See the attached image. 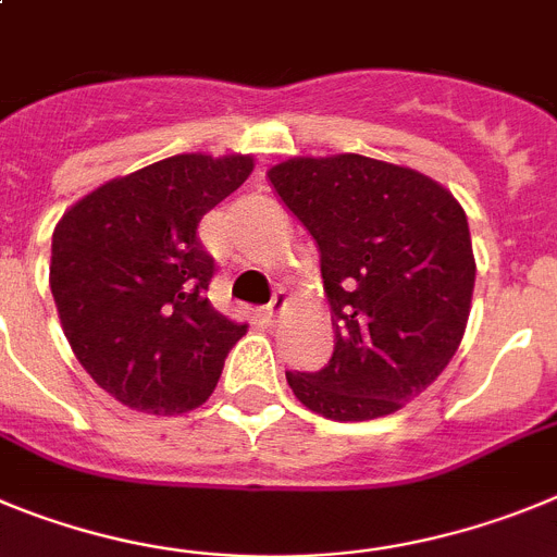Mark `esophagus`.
Listing matches in <instances>:
<instances>
[{"label": "esophagus", "instance_id": "1", "mask_svg": "<svg viewBox=\"0 0 557 557\" xmlns=\"http://www.w3.org/2000/svg\"><path fill=\"white\" fill-rule=\"evenodd\" d=\"M285 302H288V299H285V290H274L272 302H269L267 308H263V319H267L269 324L277 322V315H280V310L285 308Z\"/></svg>", "mask_w": 557, "mask_h": 557}]
</instances>
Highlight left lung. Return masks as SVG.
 Segmentation results:
<instances>
[{
  "label": "left lung",
  "mask_w": 557,
  "mask_h": 557,
  "mask_svg": "<svg viewBox=\"0 0 557 557\" xmlns=\"http://www.w3.org/2000/svg\"><path fill=\"white\" fill-rule=\"evenodd\" d=\"M313 235L333 308V358L285 372L305 408L366 422L419 397L463 338L474 290L469 222L435 180L363 154L294 158L269 172Z\"/></svg>",
  "instance_id": "8db88e82"
}]
</instances>
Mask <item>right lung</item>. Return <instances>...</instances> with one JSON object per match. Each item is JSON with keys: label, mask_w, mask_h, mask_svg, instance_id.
Returning a JSON list of instances; mask_svg holds the SVG:
<instances>
[{"label": "right lung", "mask_w": 557, "mask_h": 557, "mask_svg": "<svg viewBox=\"0 0 557 557\" xmlns=\"http://www.w3.org/2000/svg\"><path fill=\"white\" fill-rule=\"evenodd\" d=\"M249 172L247 154H174L104 183L54 227L49 285L63 333L127 408H199L247 333L210 305L216 263L197 227Z\"/></svg>", "instance_id": "1"}]
</instances>
